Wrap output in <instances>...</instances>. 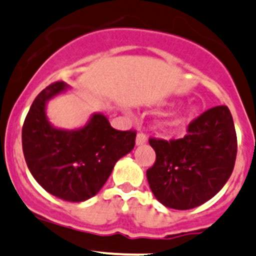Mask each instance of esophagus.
I'll return each instance as SVG.
<instances>
[{"mask_svg": "<svg viewBox=\"0 0 256 256\" xmlns=\"http://www.w3.org/2000/svg\"><path fill=\"white\" fill-rule=\"evenodd\" d=\"M147 142V137L142 132H138L136 136V146H142V144H144Z\"/></svg>", "mask_w": 256, "mask_h": 256, "instance_id": "34e87169", "label": "esophagus"}]
</instances>
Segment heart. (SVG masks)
<instances>
[{"mask_svg":"<svg viewBox=\"0 0 256 256\" xmlns=\"http://www.w3.org/2000/svg\"><path fill=\"white\" fill-rule=\"evenodd\" d=\"M195 108H189V109L182 110V112L178 110V112H172L160 124V128L166 132H176L189 121L190 118L195 114Z\"/></svg>","mask_w":256,"mask_h":256,"instance_id":"1","label":"heart"}]
</instances>
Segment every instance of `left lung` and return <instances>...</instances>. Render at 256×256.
Listing matches in <instances>:
<instances>
[{"mask_svg": "<svg viewBox=\"0 0 256 256\" xmlns=\"http://www.w3.org/2000/svg\"><path fill=\"white\" fill-rule=\"evenodd\" d=\"M156 162L147 170L153 195L174 210L198 207L224 186L234 168L236 135L226 106L201 114L179 140H150Z\"/></svg>", "mask_w": 256, "mask_h": 256, "instance_id": "obj_1", "label": "left lung"}]
</instances>
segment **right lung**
<instances>
[{"mask_svg": "<svg viewBox=\"0 0 256 256\" xmlns=\"http://www.w3.org/2000/svg\"><path fill=\"white\" fill-rule=\"evenodd\" d=\"M64 82L50 84L38 94L22 130L24 158L32 176L51 195L82 202L104 186L114 166L135 147V131H118L102 112H94L74 130L55 128L46 106L66 93Z\"/></svg>", "mask_w": 256, "mask_h": 256, "instance_id": "obj_1", "label": "right lung"}]
</instances>
